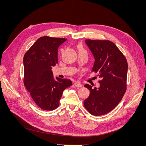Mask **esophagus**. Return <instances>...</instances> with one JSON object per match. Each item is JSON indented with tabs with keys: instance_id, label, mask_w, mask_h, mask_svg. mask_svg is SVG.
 <instances>
[{
	"instance_id": "obj_1",
	"label": "esophagus",
	"mask_w": 146,
	"mask_h": 146,
	"mask_svg": "<svg viewBox=\"0 0 146 146\" xmlns=\"http://www.w3.org/2000/svg\"><path fill=\"white\" fill-rule=\"evenodd\" d=\"M73 86H74L75 87H77V88H81L82 87V85L81 83H79V82H76L73 84Z\"/></svg>"
}]
</instances>
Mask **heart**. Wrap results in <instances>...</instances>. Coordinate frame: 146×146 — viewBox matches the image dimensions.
Listing matches in <instances>:
<instances>
[{"label": "heart", "mask_w": 146, "mask_h": 146, "mask_svg": "<svg viewBox=\"0 0 146 146\" xmlns=\"http://www.w3.org/2000/svg\"><path fill=\"white\" fill-rule=\"evenodd\" d=\"M78 50L79 52H85V53H87L86 50L83 48L82 45H79L78 46Z\"/></svg>", "instance_id": "b5f03b06"}]
</instances>
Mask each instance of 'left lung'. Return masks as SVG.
I'll return each instance as SVG.
<instances>
[{"label": "left lung", "instance_id": "obj_1", "mask_svg": "<svg viewBox=\"0 0 146 146\" xmlns=\"http://www.w3.org/2000/svg\"><path fill=\"white\" fill-rule=\"evenodd\" d=\"M85 42L95 58L92 72L101 80L98 88L86 84L90 91L83 105L95 116L111 111L119 103L127 89L128 64L123 54L109 40H86Z\"/></svg>", "mask_w": 146, "mask_h": 146}]
</instances>
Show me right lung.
I'll list each match as a JSON object with an SVG mask.
<instances>
[{
  "label": "right lung",
  "mask_w": 146,
  "mask_h": 146,
  "mask_svg": "<svg viewBox=\"0 0 146 146\" xmlns=\"http://www.w3.org/2000/svg\"><path fill=\"white\" fill-rule=\"evenodd\" d=\"M66 38L40 37L24 57V83L35 103L43 110L59 106L63 91L72 86L69 79L53 78L52 67L58 63L57 50Z\"/></svg>",
  "instance_id": "add662e5"
}]
</instances>
